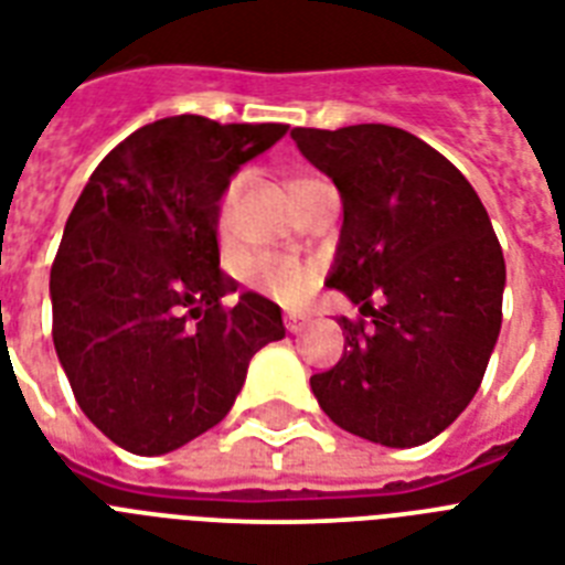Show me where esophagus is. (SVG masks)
I'll use <instances>...</instances> for the list:
<instances>
[{
    "mask_svg": "<svg viewBox=\"0 0 565 565\" xmlns=\"http://www.w3.org/2000/svg\"><path fill=\"white\" fill-rule=\"evenodd\" d=\"M305 322H307L305 313H287V316H284V324H287V330H290V333H298V330L305 328Z\"/></svg>",
    "mask_w": 565,
    "mask_h": 565,
    "instance_id": "obj_1",
    "label": "esophagus"
}]
</instances>
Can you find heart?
I'll list each match as a JSON object with an SVG mask.
<instances>
[{"instance_id":"heart-1","label":"heart","mask_w":565,"mask_h":565,"mask_svg":"<svg viewBox=\"0 0 565 565\" xmlns=\"http://www.w3.org/2000/svg\"><path fill=\"white\" fill-rule=\"evenodd\" d=\"M310 182H313V179L298 177L292 179L287 188H290V194L296 196L298 191L305 185H310ZM232 203H235V185L228 188L226 196H223V205H220V232H226L228 228ZM255 284H258L267 296H273L275 301H281V305H298V301L310 292V287H313V269L296 258H260L258 264H255Z\"/></svg>"}]
</instances>
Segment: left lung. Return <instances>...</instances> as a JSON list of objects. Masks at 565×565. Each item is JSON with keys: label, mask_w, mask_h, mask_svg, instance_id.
<instances>
[{"label": "left lung", "mask_w": 565, "mask_h": 565, "mask_svg": "<svg viewBox=\"0 0 565 565\" xmlns=\"http://www.w3.org/2000/svg\"><path fill=\"white\" fill-rule=\"evenodd\" d=\"M290 136L342 196L324 284L371 316L339 319L345 351L310 377L316 401L365 441H433L479 392L502 328L505 258L488 211L456 164L401 127Z\"/></svg>", "instance_id": "1"}]
</instances>
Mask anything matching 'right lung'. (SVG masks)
Returning a JSON list of instances; mask_svg holds the SVG:
<instances>
[{
    "label": "right lung",
    "instance_id": "add662e5",
    "mask_svg": "<svg viewBox=\"0 0 565 565\" xmlns=\"http://www.w3.org/2000/svg\"><path fill=\"white\" fill-rule=\"evenodd\" d=\"M287 124L171 116L124 139L86 182L52 267L54 351L109 441L164 456L217 426L281 307L220 273V200Z\"/></svg>",
    "mask_w": 565,
    "mask_h": 565
}]
</instances>
